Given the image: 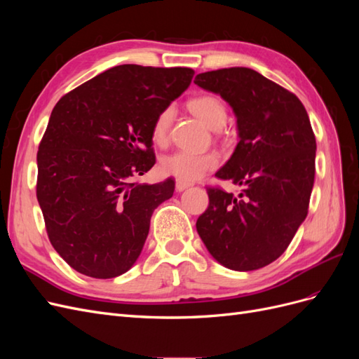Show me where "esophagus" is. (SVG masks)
<instances>
[{
	"label": "esophagus",
	"mask_w": 359,
	"mask_h": 359,
	"mask_svg": "<svg viewBox=\"0 0 359 359\" xmlns=\"http://www.w3.org/2000/svg\"><path fill=\"white\" fill-rule=\"evenodd\" d=\"M190 187V184L189 182H181V181H177V184H175V189H177V191H184L186 189H189Z\"/></svg>",
	"instance_id": "obj_1"
}]
</instances>
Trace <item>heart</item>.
<instances>
[{
	"label": "heart",
	"mask_w": 359,
	"mask_h": 359,
	"mask_svg": "<svg viewBox=\"0 0 359 359\" xmlns=\"http://www.w3.org/2000/svg\"><path fill=\"white\" fill-rule=\"evenodd\" d=\"M189 109L210 128H220L226 119L224 103L214 95H199L189 102ZM173 118L172 107H165L154 119L153 140L156 144H165L169 136V128ZM220 157L214 151L206 153H190V151H175L160 160V172L165 177H172L181 182H193L203 177L206 172L219 165Z\"/></svg>",
	"instance_id": "b5f03b06"
}]
</instances>
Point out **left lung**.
<instances>
[{
  "label": "left lung",
  "instance_id": "1",
  "mask_svg": "<svg viewBox=\"0 0 359 359\" xmlns=\"http://www.w3.org/2000/svg\"><path fill=\"white\" fill-rule=\"evenodd\" d=\"M194 83L235 112L240 142L215 177L243 187L238 198L206 187L198 233L223 266L264 268L285 253L309 212L316 137L307 111L295 94L247 67L199 73Z\"/></svg>",
  "mask_w": 359,
  "mask_h": 359
}]
</instances>
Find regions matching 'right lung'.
I'll use <instances>...</instances> for the list:
<instances>
[{"mask_svg":"<svg viewBox=\"0 0 359 359\" xmlns=\"http://www.w3.org/2000/svg\"><path fill=\"white\" fill-rule=\"evenodd\" d=\"M189 67L124 64L62 95L37 153V201L49 241L78 273L114 278L133 266L175 181L137 184L154 166L156 116L189 88Z\"/></svg>","mask_w":359,"mask_h":359,"instance_id":"obj_1","label":"right lung"}]
</instances>
